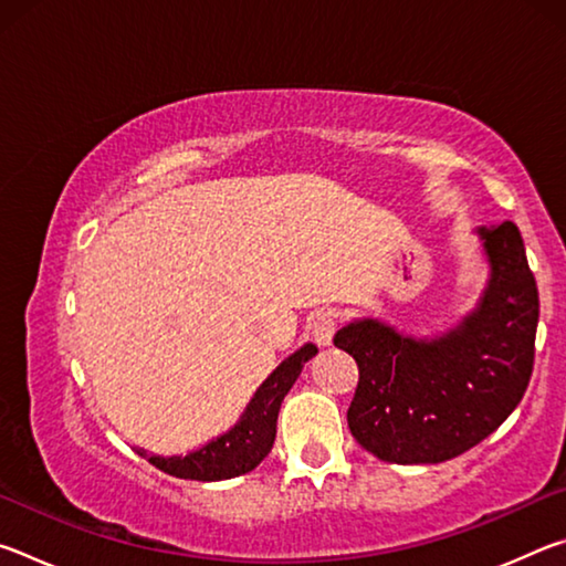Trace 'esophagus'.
I'll list each match as a JSON object with an SVG mask.
<instances>
[{
    "mask_svg": "<svg viewBox=\"0 0 566 566\" xmlns=\"http://www.w3.org/2000/svg\"><path fill=\"white\" fill-rule=\"evenodd\" d=\"M310 329H312L314 342H317L319 347H329L334 332H337V317H334L332 312H322V314H317V317L312 319Z\"/></svg>",
    "mask_w": 566,
    "mask_h": 566,
    "instance_id": "1",
    "label": "esophagus"
}]
</instances>
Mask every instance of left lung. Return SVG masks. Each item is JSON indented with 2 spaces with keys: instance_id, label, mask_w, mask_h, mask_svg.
Listing matches in <instances>:
<instances>
[{
  "instance_id": "obj_1",
  "label": "left lung",
  "mask_w": 566,
  "mask_h": 566,
  "mask_svg": "<svg viewBox=\"0 0 566 566\" xmlns=\"http://www.w3.org/2000/svg\"><path fill=\"white\" fill-rule=\"evenodd\" d=\"M492 274L479 306L442 337L415 339L377 319L334 334L359 381L349 432L381 462L437 464L490 437L534 369L539 292L514 222L482 227Z\"/></svg>"
}]
</instances>
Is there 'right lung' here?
<instances>
[{
  "label": "right lung",
  "mask_w": 566,
  "mask_h": 566,
  "mask_svg": "<svg viewBox=\"0 0 566 566\" xmlns=\"http://www.w3.org/2000/svg\"><path fill=\"white\" fill-rule=\"evenodd\" d=\"M314 354H317V347L304 344L292 357H286L262 381V387L254 391L242 419L227 434L212 439V442L197 449V452H189L187 457H149L145 449H137L139 457L149 459V464H155L171 476L197 479V482H219V479H232L252 472L272 452L282 399Z\"/></svg>",
  "instance_id": "add662e5"
}]
</instances>
